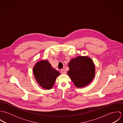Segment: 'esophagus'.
I'll list each match as a JSON object with an SVG mask.
<instances>
[{"mask_svg":"<svg viewBox=\"0 0 123 123\" xmlns=\"http://www.w3.org/2000/svg\"><path fill=\"white\" fill-rule=\"evenodd\" d=\"M61 72L62 73V74H65L66 73V70H62Z\"/></svg>","mask_w":123,"mask_h":123,"instance_id":"1","label":"esophagus"}]
</instances>
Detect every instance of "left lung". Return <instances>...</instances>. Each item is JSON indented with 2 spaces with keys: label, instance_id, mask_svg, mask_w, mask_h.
Listing matches in <instances>:
<instances>
[{
  "label": "left lung",
  "instance_id": "obj_1",
  "mask_svg": "<svg viewBox=\"0 0 123 123\" xmlns=\"http://www.w3.org/2000/svg\"><path fill=\"white\" fill-rule=\"evenodd\" d=\"M68 74L74 85L82 88L88 85L95 75V65L92 60L87 56H78L69 63Z\"/></svg>",
  "mask_w": 123,
  "mask_h": 123
}]
</instances>
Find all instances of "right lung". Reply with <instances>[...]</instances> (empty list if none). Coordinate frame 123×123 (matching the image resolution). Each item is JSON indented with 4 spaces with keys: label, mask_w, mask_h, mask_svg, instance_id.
Segmentation results:
<instances>
[{
    "label": "right lung",
    "mask_w": 123,
    "mask_h": 123,
    "mask_svg": "<svg viewBox=\"0 0 123 123\" xmlns=\"http://www.w3.org/2000/svg\"><path fill=\"white\" fill-rule=\"evenodd\" d=\"M33 73L39 85L46 89L52 88L56 78L60 74L46 60L38 62L33 68Z\"/></svg>",
    "instance_id": "obj_1"
}]
</instances>
